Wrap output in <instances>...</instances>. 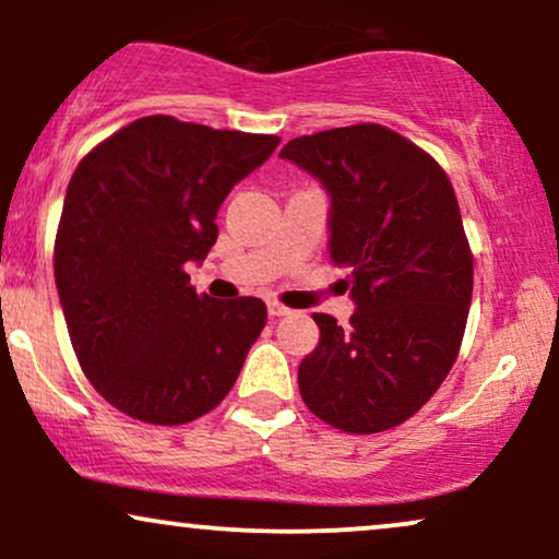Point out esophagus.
I'll use <instances>...</instances> for the list:
<instances>
[{
    "label": "esophagus",
    "mask_w": 559,
    "mask_h": 559,
    "mask_svg": "<svg viewBox=\"0 0 559 559\" xmlns=\"http://www.w3.org/2000/svg\"><path fill=\"white\" fill-rule=\"evenodd\" d=\"M288 307H284V305H278V301H267V316L271 318H284V316H288Z\"/></svg>",
    "instance_id": "obj_1"
}]
</instances>
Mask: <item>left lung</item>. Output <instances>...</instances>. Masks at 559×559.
Segmentation results:
<instances>
[{
    "label": "left lung",
    "instance_id": "1",
    "mask_svg": "<svg viewBox=\"0 0 559 559\" xmlns=\"http://www.w3.org/2000/svg\"><path fill=\"white\" fill-rule=\"evenodd\" d=\"M281 157L329 194V254L349 267V329L316 312L320 342L299 365V394L329 426L378 433L441 386L463 342L473 254L447 173L376 123L292 139Z\"/></svg>",
    "mask_w": 559,
    "mask_h": 559
}]
</instances>
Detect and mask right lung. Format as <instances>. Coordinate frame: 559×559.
<instances>
[{
	"label": "right lung",
	"mask_w": 559,
	"mask_h": 559,
	"mask_svg": "<svg viewBox=\"0 0 559 559\" xmlns=\"http://www.w3.org/2000/svg\"><path fill=\"white\" fill-rule=\"evenodd\" d=\"M278 141L150 115L75 168L55 284L83 373L120 413L181 426L217 407L239 378L265 305L199 297L183 265L207 258L223 199Z\"/></svg>",
	"instance_id": "obj_1"
}]
</instances>
